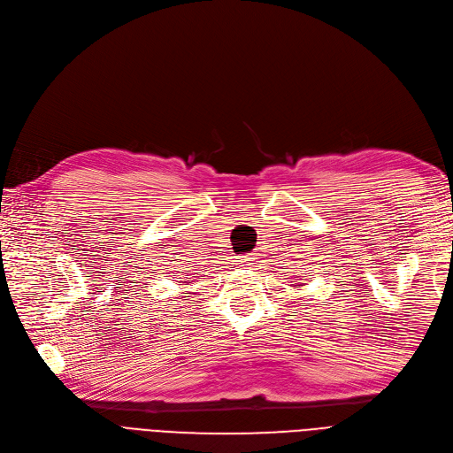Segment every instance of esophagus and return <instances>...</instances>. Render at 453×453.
<instances>
[{
	"instance_id": "esophagus-1",
	"label": "esophagus",
	"mask_w": 453,
	"mask_h": 453,
	"mask_svg": "<svg viewBox=\"0 0 453 453\" xmlns=\"http://www.w3.org/2000/svg\"><path fill=\"white\" fill-rule=\"evenodd\" d=\"M252 260H254V258H252V254H249V257H241V258H239V264H241V265H245V268H247V265H250V264H252Z\"/></svg>"
}]
</instances>
